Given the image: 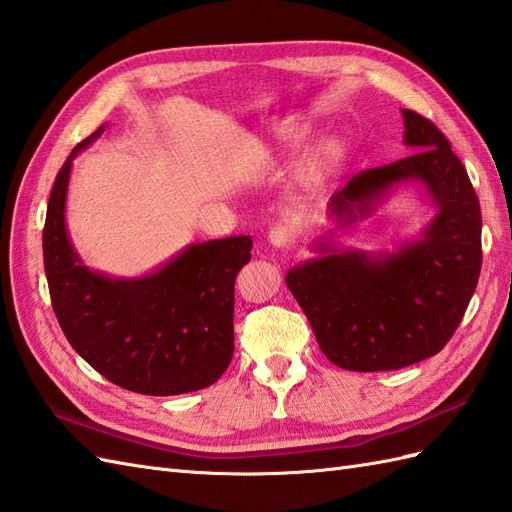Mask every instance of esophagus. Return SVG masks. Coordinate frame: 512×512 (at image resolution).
Masks as SVG:
<instances>
[{
    "label": "esophagus",
    "mask_w": 512,
    "mask_h": 512,
    "mask_svg": "<svg viewBox=\"0 0 512 512\" xmlns=\"http://www.w3.org/2000/svg\"><path fill=\"white\" fill-rule=\"evenodd\" d=\"M269 243L273 245V247H278V249H282V247H286L291 243V239H293V230H291V226L289 223H273L271 226V230H269Z\"/></svg>",
    "instance_id": "obj_1"
}]
</instances>
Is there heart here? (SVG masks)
<instances>
[{"label": "heart", "instance_id": "b5f03b06", "mask_svg": "<svg viewBox=\"0 0 512 512\" xmlns=\"http://www.w3.org/2000/svg\"><path fill=\"white\" fill-rule=\"evenodd\" d=\"M339 154H341V149H339V145H336V143L323 145V147L319 149V154H317L315 162H313V165H310V169H308V173H306V180H308V182L321 180V178L326 176V173L330 171V167L334 165L336 158H339Z\"/></svg>", "mask_w": 512, "mask_h": 512}]
</instances>
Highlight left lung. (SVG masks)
I'll use <instances>...</instances> for the list:
<instances>
[{"label":"left lung","mask_w":512,"mask_h":512,"mask_svg":"<svg viewBox=\"0 0 512 512\" xmlns=\"http://www.w3.org/2000/svg\"><path fill=\"white\" fill-rule=\"evenodd\" d=\"M402 117L413 154L354 176L330 197L328 219H365L395 189L415 184L434 206L428 226L391 252L326 236L313 243L315 258L286 273L321 352L347 371H393L439 354L480 278L482 215L463 162L430 119L415 110Z\"/></svg>","instance_id":"left-lung-1"}]
</instances>
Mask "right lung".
Instances as JSON below:
<instances>
[{
	"instance_id": "1",
	"label": "right lung",
	"mask_w": 512,
	"mask_h": 512,
	"mask_svg": "<svg viewBox=\"0 0 512 512\" xmlns=\"http://www.w3.org/2000/svg\"><path fill=\"white\" fill-rule=\"evenodd\" d=\"M106 126L73 147L49 195L43 258L62 332L106 380L143 395L206 389L234 354V280L252 236L193 243L141 278L84 265L67 230L71 165Z\"/></svg>"
}]
</instances>
